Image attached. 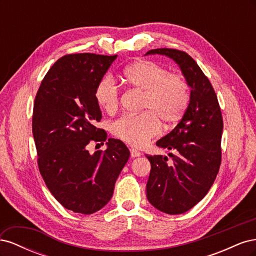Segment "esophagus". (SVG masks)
Here are the masks:
<instances>
[{"mask_svg":"<svg viewBox=\"0 0 256 256\" xmlns=\"http://www.w3.org/2000/svg\"><path fill=\"white\" fill-rule=\"evenodd\" d=\"M130 154L132 158H136V157H140L142 154L134 148H130Z\"/></svg>","mask_w":256,"mask_h":256,"instance_id":"obj_1","label":"esophagus"}]
</instances>
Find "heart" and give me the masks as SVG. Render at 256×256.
Wrapping results in <instances>:
<instances>
[{"mask_svg":"<svg viewBox=\"0 0 256 256\" xmlns=\"http://www.w3.org/2000/svg\"><path fill=\"white\" fill-rule=\"evenodd\" d=\"M122 81L130 88L143 92L138 115H124L111 125V131L122 142L142 147L160 134V120L166 126L180 122L187 110L190 95L186 81L178 74H168L148 60H140L129 65L122 72ZM97 104L108 114L118 109L120 95L114 81L104 78L95 90Z\"/></svg>","mask_w":256,"mask_h":256,"instance_id":"heart-1","label":"heart"}]
</instances>
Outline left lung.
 <instances>
[{"label": "left lung", "instance_id": "left-lung-1", "mask_svg": "<svg viewBox=\"0 0 256 256\" xmlns=\"http://www.w3.org/2000/svg\"><path fill=\"white\" fill-rule=\"evenodd\" d=\"M148 54L172 58L190 88V100L180 122L156 145L166 156H146L152 170L146 184L148 202L168 214L188 212L207 194L221 164L223 120L216 92L204 72L189 54L176 49H154Z\"/></svg>", "mask_w": 256, "mask_h": 256}]
</instances>
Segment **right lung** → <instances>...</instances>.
I'll list each match as a JSON object with an SVG mask.
<instances>
[{"mask_svg": "<svg viewBox=\"0 0 256 256\" xmlns=\"http://www.w3.org/2000/svg\"><path fill=\"white\" fill-rule=\"evenodd\" d=\"M116 58L92 53L60 58L35 97L32 130L38 168L53 196L74 212L90 214L104 207L130 156L115 138L108 140L104 152L92 154L86 148L90 141L106 140V131L95 127L102 111L94 95Z\"/></svg>", "mask_w": 256, "mask_h": 256, "instance_id": "right-lung-1", "label": "right lung"}]
</instances>
